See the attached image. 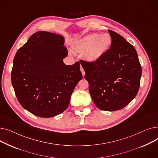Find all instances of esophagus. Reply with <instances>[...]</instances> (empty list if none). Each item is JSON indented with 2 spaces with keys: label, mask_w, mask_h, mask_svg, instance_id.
Listing matches in <instances>:
<instances>
[{
  "label": "esophagus",
  "mask_w": 158,
  "mask_h": 158,
  "mask_svg": "<svg viewBox=\"0 0 158 158\" xmlns=\"http://www.w3.org/2000/svg\"><path fill=\"white\" fill-rule=\"evenodd\" d=\"M80 70H81V72H82V76H83V77H84V76H85V71H84V69H82V66H81V69H80Z\"/></svg>",
  "instance_id": "34e87169"
}]
</instances>
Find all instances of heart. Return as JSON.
I'll use <instances>...</instances> for the list:
<instances>
[{"mask_svg":"<svg viewBox=\"0 0 158 158\" xmlns=\"http://www.w3.org/2000/svg\"><path fill=\"white\" fill-rule=\"evenodd\" d=\"M112 44V38L107 33L100 35L93 33L77 40L73 45V50L83 54L85 59L90 63L98 61L109 51Z\"/></svg>","mask_w":158,"mask_h":158,"instance_id":"heart-1","label":"heart"}]
</instances>
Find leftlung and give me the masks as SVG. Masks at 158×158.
<instances>
[{
  "mask_svg": "<svg viewBox=\"0 0 158 158\" xmlns=\"http://www.w3.org/2000/svg\"><path fill=\"white\" fill-rule=\"evenodd\" d=\"M108 31L112 44L106 55L95 63H80L95 106L113 111L122 109L136 96L142 67L135 47L118 33Z\"/></svg>",
  "mask_w": 158,
  "mask_h": 158,
  "instance_id": "left-lung-1",
  "label": "left lung"
}]
</instances>
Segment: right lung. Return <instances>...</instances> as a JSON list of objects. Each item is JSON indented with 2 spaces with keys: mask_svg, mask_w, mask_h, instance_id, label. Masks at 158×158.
Listing matches in <instances>:
<instances>
[{
  "mask_svg": "<svg viewBox=\"0 0 158 158\" xmlns=\"http://www.w3.org/2000/svg\"><path fill=\"white\" fill-rule=\"evenodd\" d=\"M63 36L46 31L33 34L16 52L11 82L21 106L37 117L56 116L69 107L73 91L82 79L79 62L66 65Z\"/></svg>",
  "mask_w": 158,
  "mask_h": 158,
  "instance_id": "add662e5",
  "label": "right lung"
}]
</instances>
